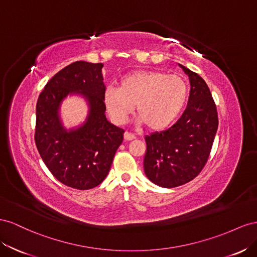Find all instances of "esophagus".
<instances>
[{
  "label": "esophagus",
  "mask_w": 257,
  "mask_h": 257,
  "mask_svg": "<svg viewBox=\"0 0 257 257\" xmlns=\"http://www.w3.org/2000/svg\"><path fill=\"white\" fill-rule=\"evenodd\" d=\"M136 137H135V135H133V134H130V133H128V131H126V133L123 134V139L126 141H131V140H134Z\"/></svg>",
  "instance_id": "1"
}]
</instances>
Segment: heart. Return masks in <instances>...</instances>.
Masks as SVG:
<instances>
[{
  "instance_id": "b5f03b06",
  "label": "heart",
  "mask_w": 257,
  "mask_h": 257,
  "mask_svg": "<svg viewBox=\"0 0 257 257\" xmlns=\"http://www.w3.org/2000/svg\"><path fill=\"white\" fill-rule=\"evenodd\" d=\"M188 96V87L179 75L154 70L134 71L124 75L119 87H108L103 101L116 123L126 122L136 111L138 123L151 130H163L178 118Z\"/></svg>"
}]
</instances>
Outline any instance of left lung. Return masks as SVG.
Segmentation results:
<instances>
[{
    "mask_svg": "<svg viewBox=\"0 0 257 257\" xmlns=\"http://www.w3.org/2000/svg\"><path fill=\"white\" fill-rule=\"evenodd\" d=\"M189 78L187 107L169 129L145 137L144 172L154 184L172 188L195 179L209 158L218 126L214 100L206 82L180 64Z\"/></svg>",
    "mask_w": 257,
    "mask_h": 257,
    "instance_id": "left-lung-1",
    "label": "left lung"
}]
</instances>
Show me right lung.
Returning <instances> with one entry per match:
<instances>
[{
  "label": "right lung",
  "instance_id": "obj_1",
  "mask_svg": "<svg viewBox=\"0 0 257 257\" xmlns=\"http://www.w3.org/2000/svg\"><path fill=\"white\" fill-rule=\"evenodd\" d=\"M102 68V63H71L49 80L36 103L34 140L43 161L62 184L80 190L106 178L123 139L124 130L106 119ZM68 95L83 96L88 105L85 121L70 130L60 117Z\"/></svg>",
  "mask_w": 257,
  "mask_h": 257
}]
</instances>
